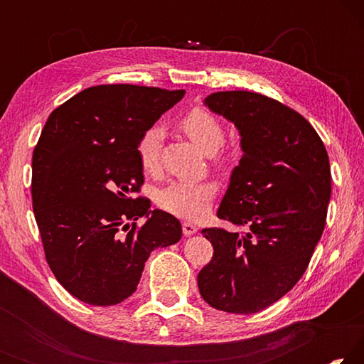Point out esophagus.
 <instances>
[{
	"label": "esophagus",
	"mask_w": 364,
	"mask_h": 364,
	"mask_svg": "<svg viewBox=\"0 0 364 364\" xmlns=\"http://www.w3.org/2000/svg\"><path fill=\"white\" fill-rule=\"evenodd\" d=\"M197 232V226L189 223V221H184L183 223V234L184 236H191V234H196Z\"/></svg>",
	"instance_id": "obj_1"
}]
</instances>
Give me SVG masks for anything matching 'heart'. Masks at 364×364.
<instances>
[{
    "label": "heart",
    "mask_w": 364,
    "mask_h": 364,
    "mask_svg": "<svg viewBox=\"0 0 364 364\" xmlns=\"http://www.w3.org/2000/svg\"><path fill=\"white\" fill-rule=\"evenodd\" d=\"M181 130L188 134L193 143L207 154L217 152L225 143L226 132L223 123L210 110L194 107L184 114L178 122ZM162 128L151 127L141 134L136 144V156L139 167L144 173L154 175L160 168V147H162ZM217 164L226 167L230 156L226 152L217 154ZM217 188L212 181L199 183H170L159 191L157 204L162 210L184 220H199L205 217L213 204Z\"/></svg>",
    "instance_id": "1"
}]
</instances>
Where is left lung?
<instances>
[{"label":"left lung","mask_w":364,"mask_h":364,"mask_svg":"<svg viewBox=\"0 0 364 364\" xmlns=\"http://www.w3.org/2000/svg\"><path fill=\"white\" fill-rule=\"evenodd\" d=\"M205 104L242 136L244 156L217 217L247 231L202 230L213 257L197 284L210 306L252 315L286 295L308 268L328 215L329 157L310 122L273 97L218 91Z\"/></svg>","instance_id":"1"}]
</instances>
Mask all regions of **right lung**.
<instances>
[{
	"label": "right lung",
	"mask_w": 364,
	"mask_h": 364,
	"mask_svg": "<svg viewBox=\"0 0 364 364\" xmlns=\"http://www.w3.org/2000/svg\"><path fill=\"white\" fill-rule=\"evenodd\" d=\"M183 96L184 90L97 85L48 117L32 157L35 220L53 274L85 304L130 297L151 252L181 239L180 221L151 212V200L138 196L144 175L136 144Z\"/></svg>",
	"instance_id": "right-lung-1"
}]
</instances>
